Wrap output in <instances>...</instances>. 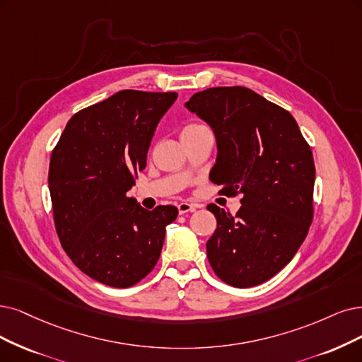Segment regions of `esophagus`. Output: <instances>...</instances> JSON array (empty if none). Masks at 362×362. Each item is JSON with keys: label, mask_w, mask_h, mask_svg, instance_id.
Listing matches in <instances>:
<instances>
[{"label": "esophagus", "mask_w": 362, "mask_h": 362, "mask_svg": "<svg viewBox=\"0 0 362 362\" xmlns=\"http://www.w3.org/2000/svg\"><path fill=\"white\" fill-rule=\"evenodd\" d=\"M198 207H199L198 204L186 203V202H183V203H179V206H177V209H179V213H180V215H185V213L194 211V210H195V209H198Z\"/></svg>", "instance_id": "obj_1"}]
</instances>
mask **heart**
Returning <instances> with one entry per match:
<instances>
[{
	"label": "heart",
	"instance_id": "heart-1",
	"mask_svg": "<svg viewBox=\"0 0 362 362\" xmlns=\"http://www.w3.org/2000/svg\"><path fill=\"white\" fill-rule=\"evenodd\" d=\"M198 127H204V125L203 124H198V122H191V124L186 125L183 129H192V128H198Z\"/></svg>",
	"mask_w": 362,
	"mask_h": 362
}]
</instances>
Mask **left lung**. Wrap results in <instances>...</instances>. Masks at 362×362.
<instances>
[{
  "instance_id": "8db88e82",
  "label": "left lung",
  "mask_w": 362,
  "mask_h": 362,
  "mask_svg": "<svg viewBox=\"0 0 362 362\" xmlns=\"http://www.w3.org/2000/svg\"><path fill=\"white\" fill-rule=\"evenodd\" d=\"M185 105L216 136L210 180L226 197L242 194L234 216L207 206L218 221L209 262L231 286L264 284L293 258L313 221L310 146L288 110L245 86L209 88Z\"/></svg>"
}]
</instances>
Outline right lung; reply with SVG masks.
<instances>
[{"instance_id": "obj_1", "label": "right lung", "mask_w": 362, "mask_h": 362, "mask_svg": "<svg viewBox=\"0 0 362 362\" xmlns=\"http://www.w3.org/2000/svg\"><path fill=\"white\" fill-rule=\"evenodd\" d=\"M176 92L125 89L77 112L52 151L49 191L57 234L85 274L113 288L156 265L174 206L143 209L127 192L146 168L156 125Z\"/></svg>"}]
</instances>
